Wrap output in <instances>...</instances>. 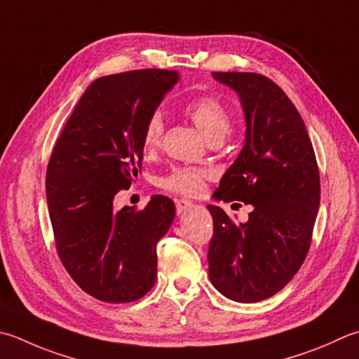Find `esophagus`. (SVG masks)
Returning a JSON list of instances; mask_svg holds the SVG:
<instances>
[{
	"label": "esophagus",
	"instance_id": "1",
	"mask_svg": "<svg viewBox=\"0 0 359 359\" xmlns=\"http://www.w3.org/2000/svg\"><path fill=\"white\" fill-rule=\"evenodd\" d=\"M175 207H177V213L182 215V213H187L188 210L193 208V202L187 201V199H180V201L175 202Z\"/></svg>",
	"mask_w": 359,
	"mask_h": 359
}]
</instances>
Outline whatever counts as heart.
<instances>
[{"label": "heart", "instance_id": "obj_1", "mask_svg": "<svg viewBox=\"0 0 359 359\" xmlns=\"http://www.w3.org/2000/svg\"><path fill=\"white\" fill-rule=\"evenodd\" d=\"M185 114L191 118L196 128L208 142L222 140L230 130V111L221 100L215 96H202L187 104ZM161 133H163V119L158 114L152 115L146 123L143 133V149L146 154L154 152L160 144ZM207 171L189 170V168H175V170L163 180V187L171 191L194 196L203 187V179Z\"/></svg>", "mask_w": 359, "mask_h": 359}]
</instances>
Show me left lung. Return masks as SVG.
I'll use <instances>...</instances> for the list:
<instances>
[{
  "instance_id": "obj_1",
  "label": "left lung",
  "mask_w": 359,
  "mask_h": 359,
  "mask_svg": "<svg viewBox=\"0 0 359 359\" xmlns=\"http://www.w3.org/2000/svg\"><path fill=\"white\" fill-rule=\"evenodd\" d=\"M240 97L244 146L224 172L216 199L252 205L231 222L221 207L208 249L210 282L230 300L252 304L278 292L308 254L320 202V180L304 119L277 83L255 73H212Z\"/></svg>"
}]
</instances>
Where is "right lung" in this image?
Returning <instances> with one entry per match:
<instances>
[{
	"label": "right lung",
	"mask_w": 359,
	"mask_h": 359,
	"mask_svg": "<svg viewBox=\"0 0 359 359\" xmlns=\"http://www.w3.org/2000/svg\"><path fill=\"white\" fill-rule=\"evenodd\" d=\"M179 79L166 69L96 79L49 158L46 202L57 254L74 282L107 304L142 299L156 283V248L174 221V202L156 194L140 212H116L114 199L138 175L146 123Z\"/></svg>",
	"instance_id": "right-lung-1"
}]
</instances>
